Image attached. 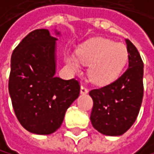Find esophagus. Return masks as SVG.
I'll use <instances>...</instances> for the list:
<instances>
[{"mask_svg": "<svg viewBox=\"0 0 154 154\" xmlns=\"http://www.w3.org/2000/svg\"><path fill=\"white\" fill-rule=\"evenodd\" d=\"M88 92V89H87V87L84 85H81V94H86Z\"/></svg>", "mask_w": 154, "mask_h": 154, "instance_id": "34e87169", "label": "esophagus"}]
</instances>
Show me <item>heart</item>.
Here are the masks:
<instances>
[{"instance_id":"heart-1","label":"heart","mask_w":154,"mask_h":154,"mask_svg":"<svg viewBox=\"0 0 154 154\" xmlns=\"http://www.w3.org/2000/svg\"><path fill=\"white\" fill-rule=\"evenodd\" d=\"M127 61L128 50L125 45L107 38L93 39L80 47L77 56H67L68 65L74 70H79V62L89 66L88 76L97 85H108L116 81Z\"/></svg>"}]
</instances>
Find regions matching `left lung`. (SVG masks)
<instances>
[{"label": "left lung", "mask_w": 154, "mask_h": 154, "mask_svg": "<svg viewBox=\"0 0 154 154\" xmlns=\"http://www.w3.org/2000/svg\"><path fill=\"white\" fill-rule=\"evenodd\" d=\"M129 68L116 81L89 95L93 100L90 120L98 132L110 137L126 133L134 123L141 107L143 86V61L134 45L126 39Z\"/></svg>", "instance_id": "8db88e82"}]
</instances>
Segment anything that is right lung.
Segmentation results:
<instances>
[{
    "label": "right lung",
    "instance_id": "right-lung-1",
    "mask_svg": "<svg viewBox=\"0 0 154 154\" xmlns=\"http://www.w3.org/2000/svg\"><path fill=\"white\" fill-rule=\"evenodd\" d=\"M56 40L49 30L36 29L23 38L11 56L8 89L13 109L22 127L36 134L54 133L80 94L77 80L54 75Z\"/></svg>",
    "mask_w": 154,
    "mask_h": 154
}]
</instances>
